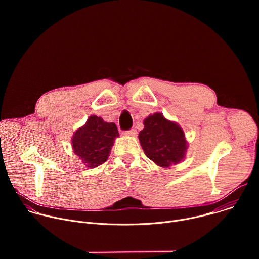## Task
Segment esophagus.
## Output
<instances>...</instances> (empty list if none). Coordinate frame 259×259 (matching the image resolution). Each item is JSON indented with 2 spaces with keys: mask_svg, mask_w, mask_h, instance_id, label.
<instances>
[{
  "mask_svg": "<svg viewBox=\"0 0 259 259\" xmlns=\"http://www.w3.org/2000/svg\"><path fill=\"white\" fill-rule=\"evenodd\" d=\"M124 134H125V135H129V136H136L137 131H136L135 129H130V130H128V131H125Z\"/></svg>",
  "mask_w": 259,
  "mask_h": 259,
  "instance_id": "34e87169",
  "label": "esophagus"
}]
</instances>
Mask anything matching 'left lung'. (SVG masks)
I'll use <instances>...</instances> for the list:
<instances>
[{"label": "left lung", "instance_id": "obj_1", "mask_svg": "<svg viewBox=\"0 0 259 259\" xmlns=\"http://www.w3.org/2000/svg\"><path fill=\"white\" fill-rule=\"evenodd\" d=\"M143 125L138 138L145 156L155 164L168 168L186 157L188 141L177 123L167 120L161 113H156L147 117Z\"/></svg>", "mask_w": 259, "mask_h": 259}]
</instances>
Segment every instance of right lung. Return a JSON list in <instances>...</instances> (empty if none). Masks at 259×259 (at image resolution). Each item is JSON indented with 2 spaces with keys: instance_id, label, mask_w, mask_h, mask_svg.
<instances>
[{
  "instance_id": "1",
  "label": "right lung",
  "mask_w": 259,
  "mask_h": 259,
  "mask_svg": "<svg viewBox=\"0 0 259 259\" xmlns=\"http://www.w3.org/2000/svg\"><path fill=\"white\" fill-rule=\"evenodd\" d=\"M118 136L116 124L106 123L102 118L94 115L90 116L86 124L72 135L73 153L88 168H95L107 160Z\"/></svg>"
}]
</instances>
